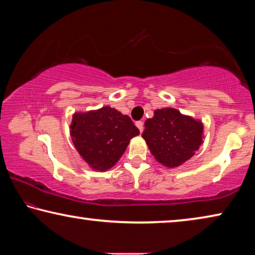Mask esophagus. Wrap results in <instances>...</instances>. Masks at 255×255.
I'll return each mask as SVG.
<instances>
[{
  "mask_svg": "<svg viewBox=\"0 0 255 255\" xmlns=\"http://www.w3.org/2000/svg\"><path fill=\"white\" fill-rule=\"evenodd\" d=\"M136 126H137V128L139 129V131H140V132L143 131V129H144V123H143V121H137V123H136Z\"/></svg>",
  "mask_w": 255,
  "mask_h": 255,
  "instance_id": "obj_1",
  "label": "esophagus"
}]
</instances>
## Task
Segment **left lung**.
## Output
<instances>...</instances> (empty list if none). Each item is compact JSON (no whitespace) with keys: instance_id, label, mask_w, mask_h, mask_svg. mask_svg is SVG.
I'll return each instance as SVG.
<instances>
[{"instance_id":"obj_1","label":"left lung","mask_w":255,"mask_h":255,"mask_svg":"<svg viewBox=\"0 0 255 255\" xmlns=\"http://www.w3.org/2000/svg\"><path fill=\"white\" fill-rule=\"evenodd\" d=\"M142 137L157 162L177 168L191 159L203 143V123L173 108L157 109L144 124Z\"/></svg>"}]
</instances>
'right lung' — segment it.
I'll use <instances>...</instances> for the list:
<instances>
[{"label": "right lung", "instance_id": "1", "mask_svg": "<svg viewBox=\"0 0 255 255\" xmlns=\"http://www.w3.org/2000/svg\"><path fill=\"white\" fill-rule=\"evenodd\" d=\"M139 130L128 116L111 107L75 112L70 136L82 159L95 171H107L118 162Z\"/></svg>", "mask_w": 255, "mask_h": 255}]
</instances>
